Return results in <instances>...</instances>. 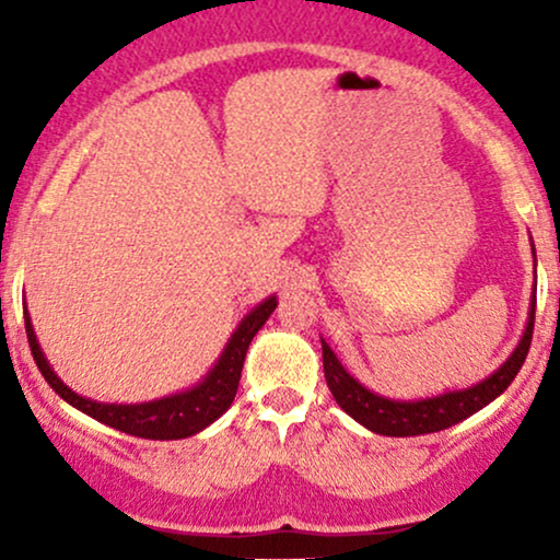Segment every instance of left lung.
<instances>
[{"label": "left lung", "mask_w": 560, "mask_h": 560, "mask_svg": "<svg viewBox=\"0 0 560 560\" xmlns=\"http://www.w3.org/2000/svg\"><path fill=\"white\" fill-rule=\"evenodd\" d=\"M532 253H535V244H532ZM535 307L537 300L532 298L526 329L522 334V339H518L516 350L505 358V363L500 365L498 371H492L487 378H481L479 384H471V387L466 389H453L445 392V395L421 397V400H392V397L376 395V392L363 387L355 376L347 374V369L339 363V358L334 355L331 347L320 339V347H324L326 384H329L339 408H342L347 416H352L358 423H363L365 429H371L374 434L419 436L442 432V429L455 427V423L474 416L477 410L490 405L494 397H500L508 387H511V382L516 378L526 361V352H529L532 329H535Z\"/></svg>", "instance_id": "left-lung-1"}]
</instances>
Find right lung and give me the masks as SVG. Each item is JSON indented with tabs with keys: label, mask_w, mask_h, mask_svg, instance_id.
Returning a JSON list of instances; mask_svg holds the SVG:
<instances>
[{
	"label": "right lung",
	"mask_w": 560,
	"mask_h": 560,
	"mask_svg": "<svg viewBox=\"0 0 560 560\" xmlns=\"http://www.w3.org/2000/svg\"><path fill=\"white\" fill-rule=\"evenodd\" d=\"M276 294L266 298L260 305H255L240 320L234 334L229 337L226 347L218 355L213 369L202 376V382H197L195 387L184 392H173L168 397H160V400L150 402H133V405H118V402H96L89 397L79 395L55 374V369L44 358L42 345H38L34 324H31L28 307H25V334H28L31 352H34V361L42 371V376L47 378V384L57 395L62 397L68 405L79 408L81 413L92 416L105 427L118 429L131 436H141V440H184L202 432L205 427H210L215 419H221L223 413L231 408L236 397V387H240L242 378V365L244 355H247V347L253 342L255 334L260 331V326L266 324L268 316L276 311Z\"/></svg>",
	"instance_id": "add662e5"
}]
</instances>
